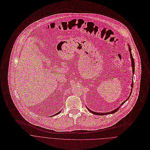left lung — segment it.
Wrapping results in <instances>:
<instances>
[{
    "label": "left lung",
    "instance_id": "obj_1",
    "mask_svg": "<svg viewBox=\"0 0 150 150\" xmlns=\"http://www.w3.org/2000/svg\"><path fill=\"white\" fill-rule=\"evenodd\" d=\"M129 46V52H130V60H131V62H132V73H133V75L134 74V59H133V56H132V52H131V48H130V45H128ZM133 80H132V84H131V91H130V95H129V96L128 98L127 99V100H125L124 102H123L122 103H121V105L119 106L118 107H117V108H115V109H114V110H112V111H110V112H94V111H92V110H91L90 109H89L88 107H86L87 108V109L91 112V113H92V114H95V115H107V114H114V113H115V112H117L119 109H120V107L123 105V104H124L125 103V102H126V101H127L128 100L129 98V97H130V96L131 95V93H132V88H133Z\"/></svg>",
    "mask_w": 150,
    "mask_h": 150
}]
</instances>
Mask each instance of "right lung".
Returning <instances> with one entry per match:
<instances>
[{
  "instance_id": "add662e5",
  "label": "right lung",
  "mask_w": 150,
  "mask_h": 150,
  "mask_svg": "<svg viewBox=\"0 0 150 150\" xmlns=\"http://www.w3.org/2000/svg\"><path fill=\"white\" fill-rule=\"evenodd\" d=\"M61 112V111H59V112H57V114H54V115H52V116H51V117H52V116H54V115H57V114H59V113H60V112Z\"/></svg>"
}]
</instances>
